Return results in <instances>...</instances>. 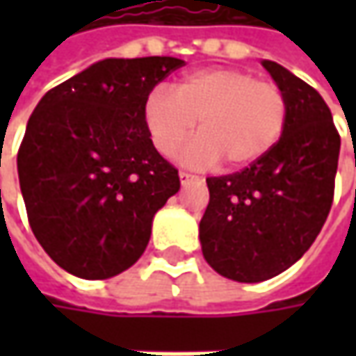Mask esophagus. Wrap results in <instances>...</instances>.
Returning a JSON list of instances; mask_svg holds the SVG:
<instances>
[{"label": "esophagus", "mask_w": 356, "mask_h": 356, "mask_svg": "<svg viewBox=\"0 0 356 356\" xmlns=\"http://www.w3.org/2000/svg\"><path fill=\"white\" fill-rule=\"evenodd\" d=\"M178 176H180V182H182V186L192 184V182H202V178H200V176H194V174H190V172H180Z\"/></svg>", "instance_id": "34e87169"}]
</instances>
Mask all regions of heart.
I'll list each match as a JSON object with an SVG mask.
<instances>
[{
    "instance_id": "heart-1",
    "label": "heart",
    "mask_w": 356,
    "mask_h": 356,
    "mask_svg": "<svg viewBox=\"0 0 356 356\" xmlns=\"http://www.w3.org/2000/svg\"><path fill=\"white\" fill-rule=\"evenodd\" d=\"M150 140L164 156L194 132L182 162L210 168L226 160L227 168L252 166L281 138L287 122V97L271 81L241 69H204L186 75L172 92L152 90L143 108Z\"/></svg>"
}]
</instances>
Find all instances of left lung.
I'll return each mask as SVG.
<instances>
[{
  "label": "left lung",
  "mask_w": 356,
  "mask_h": 356,
  "mask_svg": "<svg viewBox=\"0 0 356 356\" xmlns=\"http://www.w3.org/2000/svg\"><path fill=\"white\" fill-rule=\"evenodd\" d=\"M287 97L277 144L243 170L206 178L200 220L206 261L227 280L257 283L301 259L329 216L341 136L323 97L273 61H261Z\"/></svg>",
  "instance_id": "obj_1"
}]
</instances>
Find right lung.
Returning a JSON list of instances; mask_svg holds the SVG:
<instances>
[{
	"instance_id": "add662e5",
	"label": "right lung",
	"mask_w": 356,
	"mask_h": 356,
	"mask_svg": "<svg viewBox=\"0 0 356 356\" xmlns=\"http://www.w3.org/2000/svg\"><path fill=\"white\" fill-rule=\"evenodd\" d=\"M176 57L104 59L35 106L17 152L29 226L49 257L83 280H108L143 255L154 213L180 190L143 108Z\"/></svg>"
}]
</instances>
